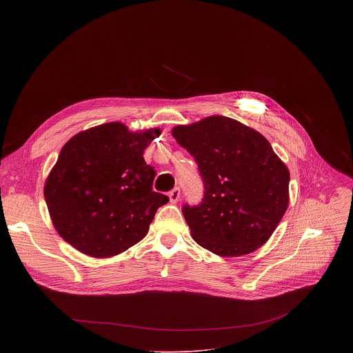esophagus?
<instances>
[{"instance_id": "obj_1", "label": "esophagus", "mask_w": 353, "mask_h": 353, "mask_svg": "<svg viewBox=\"0 0 353 353\" xmlns=\"http://www.w3.org/2000/svg\"><path fill=\"white\" fill-rule=\"evenodd\" d=\"M180 195H181V192H180V188L179 187H176V188H173L170 192H169V198H170V203L172 204H176V203H179V199H180Z\"/></svg>"}]
</instances>
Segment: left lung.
<instances>
[{
	"label": "left lung",
	"instance_id": "left-lung-1",
	"mask_svg": "<svg viewBox=\"0 0 353 353\" xmlns=\"http://www.w3.org/2000/svg\"><path fill=\"white\" fill-rule=\"evenodd\" d=\"M172 135L195 159L204 183L198 205H183L192 239L222 257L253 253L289 204V170L271 143L233 119L212 116Z\"/></svg>",
	"mask_w": 353,
	"mask_h": 353
}]
</instances>
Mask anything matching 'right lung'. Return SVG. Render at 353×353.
<instances>
[{
	"mask_svg": "<svg viewBox=\"0 0 353 353\" xmlns=\"http://www.w3.org/2000/svg\"><path fill=\"white\" fill-rule=\"evenodd\" d=\"M161 130L130 132L108 123L72 137L50 172L44 198L59 234L96 259L142 240L169 196L152 190L155 170L143 150Z\"/></svg>",
	"mask_w": 353,
	"mask_h": 353,
	"instance_id": "add662e5",
	"label": "right lung"
}]
</instances>
